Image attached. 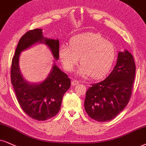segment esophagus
I'll list each match as a JSON object with an SVG mask.
<instances>
[{
    "label": "esophagus",
    "instance_id": "esophagus-1",
    "mask_svg": "<svg viewBox=\"0 0 146 146\" xmlns=\"http://www.w3.org/2000/svg\"><path fill=\"white\" fill-rule=\"evenodd\" d=\"M79 82H78V81H77V80H75V79H73V80L71 81V85L73 86H76V85L79 84Z\"/></svg>",
    "mask_w": 146,
    "mask_h": 146
}]
</instances>
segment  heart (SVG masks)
Here are the masks:
<instances>
[{
    "label": "heart",
    "instance_id": "b5f03b06",
    "mask_svg": "<svg viewBox=\"0 0 146 146\" xmlns=\"http://www.w3.org/2000/svg\"><path fill=\"white\" fill-rule=\"evenodd\" d=\"M58 54L66 71H73L79 60L82 64L77 70V75L100 79L111 68L115 59L116 48L100 34L86 32L72 38L70 46L61 44Z\"/></svg>",
    "mask_w": 146,
    "mask_h": 146
}]
</instances>
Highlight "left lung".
<instances>
[{"mask_svg":"<svg viewBox=\"0 0 146 146\" xmlns=\"http://www.w3.org/2000/svg\"><path fill=\"white\" fill-rule=\"evenodd\" d=\"M135 75V64L127 50L119 52L117 63L104 80L91 85L87 90L85 110L92 119L100 122L116 117L128 104Z\"/></svg>","mask_w":146,"mask_h":146,"instance_id":"left-lung-1","label":"left lung"}]
</instances>
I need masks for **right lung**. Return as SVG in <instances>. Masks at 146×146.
I'll return each instance as SVG.
<instances>
[{
  "label": "right lung",
  "instance_id": "1",
  "mask_svg": "<svg viewBox=\"0 0 146 146\" xmlns=\"http://www.w3.org/2000/svg\"><path fill=\"white\" fill-rule=\"evenodd\" d=\"M36 43H44L51 50L55 58L49 74L44 81L30 83L24 78L19 68L21 52ZM59 41L50 39L42 34V29L29 31L19 40L13 58L11 79L18 102L29 117L46 121L58 114L62 99L69 89L71 80L68 75L57 67L55 60L59 58Z\"/></svg>",
  "mask_w": 146,
  "mask_h": 146
}]
</instances>
